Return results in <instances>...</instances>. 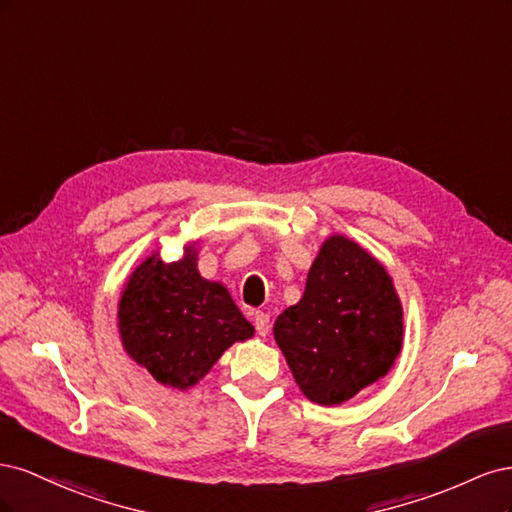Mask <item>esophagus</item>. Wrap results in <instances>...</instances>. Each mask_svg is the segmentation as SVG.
Returning <instances> with one entry per match:
<instances>
[{"label":"esophagus","instance_id":"34e87169","mask_svg":"<svg viewBox=\"0 0 512 512\" xmlns=\"http://www.w3.org/2000/svg\"><path fill=\"white\" fill-rule=\"evenodd\" d=\"M254 327H256V333H258L260 337H267V333L271 331L269 314H265V312H256V314H254Z\"/></svg>","mask_w":512,"mask_h":512}]
</instances>
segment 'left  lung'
<instances>
[{"instance_id": "8db88e82", "label": "left lung", "mask_w": 512, "mask_h": 512, "mask_svg": "<svg viewBox=\"0 0 512 512\" xmlns=\"http://www.w3.org/2000/svg\"><path fill=\"white\" fill-rule=\"evenodd\" d=\"M294 382L320 406H339L389 374L404 344L393 277L344 235L322 243L297 305L273 324Z\"/></svg>"}]
</instances>
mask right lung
<instances>
[{"instance_id":"1","label":"right lung","mask_w":512,"mask_h":512,"mask_svg":"<svg viewBox=\"0 0 512 512\" xmlns=\"http://www.w3.org/2000/svg\"><path fill=\"white\" fill-rule=\"evenodd\" d=\"M198 241L183 258L164 262L147 256L123 284L117 329L123 350L160 384L188 391L203 380L220 356L254 337L222 282L198 273Z\"/></svg>"}]
</instances>
